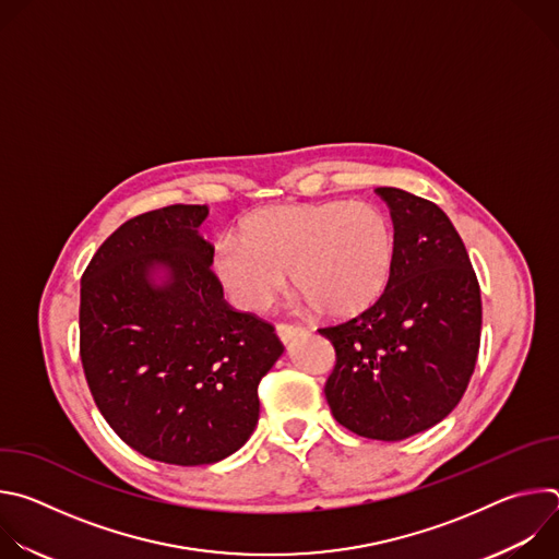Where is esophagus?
I'll list each match as a JSON object with an SVG mask.
<instances>
[{
    "label": "esophagus",
    "instance_id": "34e87169",
    "mask_svg": "<svg viewBox=\"0 0 559 559\" xmlns=\"http://www.w3.org/2000/svg\"><path fill=\"white\" fill-rule=\"evenodd\" d=\"M276 334H278V338L287 345V343H292L294 338L302 336L305 330L298 328V325H276Z\"/></svg>",
    "mask_w": 559,
    "mask_h": 559
}]
</instances>
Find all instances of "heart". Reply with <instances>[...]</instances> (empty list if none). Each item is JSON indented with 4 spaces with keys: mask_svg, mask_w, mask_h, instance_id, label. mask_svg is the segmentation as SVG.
Wrapping results in <instances>:
<instances>
[{
    "mask_svg": "<svg viewBox=\"0 0 559 559\" xmlns=\"http://www.w3.org/2000/svg\"><path fill=\"white\" fill-rule=\"evenodd\" d=\"M395 257L386 212L371 201L272 205L221 236L212 272L225 294L248 311L267 309L285 287L287 270L300 300L321 316L367 309L384 292Z\"/></svg>",
    "mask_w": 559,
    "mask_h": 559,
    "instance_id": "heart-1",
    "label": "heart"
}]
</instances>
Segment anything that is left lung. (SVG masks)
<instances>
[{"label": "left lung", "instance_id": "1", "mask_svg": "<svg viewBox=\"0 0 559 559\" xmlns=\"http://www.w3.org/2000/svg\"><path fill=\"white\" fill-rule=\"evenodd\" d=\"M376 192L393 221L389 283L369 309L318 332L336 349L325 384L334 418L395 442L460 403L480 349L483 298L462 238L436 203L397 188Z\"/></svg>", "mask_w": 559, "mask_h": 559}]
</instances>
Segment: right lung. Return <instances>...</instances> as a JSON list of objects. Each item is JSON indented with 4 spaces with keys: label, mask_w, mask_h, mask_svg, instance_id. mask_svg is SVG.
Instances as JSON below:
<instances>
[{
    "label": "right lung",
    "mask_w": 559,
    "mask_h": 559,
    "mask_svg": "<svg viewBox=\"0 0 559 559\" xmlns=\"http://www.w3.org/2000/svg\"><path fill=\"white\" fill-rule=\"evenodd\" d=\"M207 205L126 221L82 276L79 352L95 403L145 457L197 466L241 449L259 382L283 354L274 328L234 311L199 234Z\"/></svg>",
    "instance_id": "add662e5"
}]
</instances>
